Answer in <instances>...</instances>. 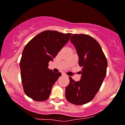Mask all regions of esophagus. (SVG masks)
Masks as SVG:
<instances>
[{
  "label": "esophagus",
  "mask_w": 125,
  "mask_h": 125,
  "mask_svg": "<svg viewBox=\"0 0 125 125\" xmlns=\"http://www.w3.org/2000/svg\"><path fill=\"white\" fill-rule=\"evenodd\" d=\"M63 75H66V76H67V75H66V74H65V73H63Z\"/></svg>",
  "instance_id": "esophagus-1"
}]
</instances>
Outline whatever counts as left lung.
Wrapping results in <instances>:
<instances>
[{
    "mask_svg": "<svg viewBox=\"0 0 125 125\" xmlns=\"http://www.w3.org/2000/svg\"><path fill=\"white\" fill-rule=\"evenodd\" d=\"M70 40L78 56L81 76L79 81L69 77L65 97L71 103L80 105L90 102L99 91L107 73V60L94 38L84 34H73Z\"/></svg>",
    "mask_w": 125,
    "mask_h": 125,
    "instance_id": "1",
    "label": "left lung"
}]
</instances>
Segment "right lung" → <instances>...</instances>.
I'll return each instance as SVG.
<instances>
[{
	"instance_id": "right-lung-1",
	"label": "right lung",
	"mask_w": 125,
	"mask_h": 125,
	"mask_svg": "<svg viewBox=\"0 0 125 125\" xmlns=\"http://www.w3.org/2000/svg\"><path fill=\"white\" fill-rule=\"evenodd\" d=\"M71 33L46 31L31 39L25 46L20 63L25 94L36 101L47 100L60 73L48 69L54 58L69 41Z\"/></svg>"
}]
</instances>
